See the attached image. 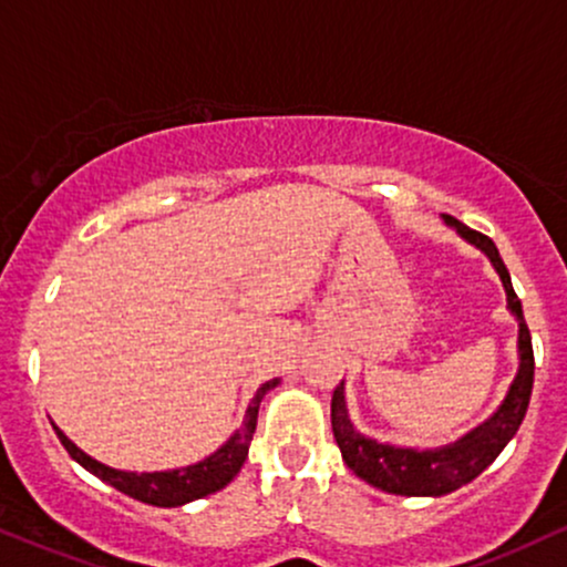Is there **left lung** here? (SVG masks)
<instances>
[{"instance_id":"obj_1","label":"left lung","mask_w":567,"mask_h":567,"mask_svg":"<svg viewBox=\"0 0 567 567\" xmlns=\"http://www.w3.org/2000/svg\"><path fill=\"white\" fill-rule=\"evenodd\" d=\"M446 221L456 227L465 240L478 245L491 258L494 269L499 271L504 290H507V303L520 322V338H517V349H520V370L513 388H509L507 399L499 406V412L491 417L486 425L478 431L456 441L454 446L435 449V452H414V449H395L388 443H378L372 439L353 431L349 412H346L343 383L332 391V435H336L340 454H343L346 465H349L359 478H364L372 486L388 491V494L401 496H443L449 491L465 486L486 470L491 462L499 456L520 427V422L528 412L530 388H534V346H530V330L523 319L520 298L509 282V271L504 266L499 250L491 243L488 235L470 229L467 224L456 221L446 216Z\"/></svg>"}]
</instances>
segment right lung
Segmentation results:
<instances>
[{"instance_id":"right-lung-1","label":"right lung","mask_w":567,"mask_h":567,"mask_svg":"<svg viewBox=\"0 0 567 567\" xmlns=\"http://www.w3.org/2000/svg\"><path fill=\"white\" fill-rule=\"evenodd\" d=\"M279 383V380H269L258 388L254 401H250L248 412H245L243 427L231 439L218 449L216 454H210L208 460L197 462V465L182 467V470H168V473H124V470H113L107 465H100L97 460L86 456L73 441L65 439V433L60 427H54L60 443L65 446V452L79 462L81 467H86L89 473L97 475L100 481H105L107 486L118 488L121 494L132 496L136 502L153 504V507H179L193 499H203V496L214 494V491L224 488L227 483L240 473L245 456H248V446L254 441L256 422H258V404Z\"/></svg>"}]
</instances>
